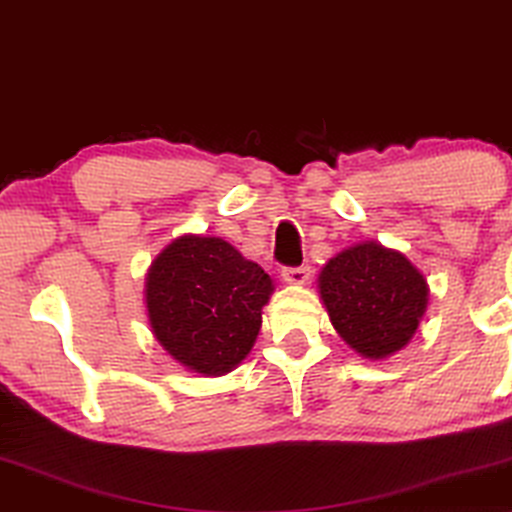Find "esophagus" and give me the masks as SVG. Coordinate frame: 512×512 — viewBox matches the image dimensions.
Wrapping results in <instances>:
<instances>
[{
    "label": "esophagus",
    "mask_w": 512,
    "mask_h": 512,
    "mask_svg": "<svg viewBox=\"0 0 512 512\" xmlns=\"http://www.w3.org/2000/svg\"><path fill=\"white\" fill-rule=\"evenodd\" d=\"M283 281L288 285H306L311 281V269L309 267H295V269H283L281 271Z\"/></svg>",
    "instance_id": "1"
}]
</instances>
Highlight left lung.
<instances>
[{
	"label": "left lung",
	"instance_id": "1",
	"mask_svg": "<svg viewBox=\"0 0 512 512\" xmlns=\"http://www.w3.org/2000/svg\"><path fill=\"white\" fill-rule=\"evenodd\" d=\"M318 295L351 351L384 360L417 335L431 288L405 252L379 241H360L323 264Z\"/></svg>",
	"mask_w": 512,
	"mask_h": 512
}]
</instances>
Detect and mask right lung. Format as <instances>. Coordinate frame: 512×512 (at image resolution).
Here are the masks:
<instances>
[{
  "label": "right lung",
  "mask_w": 512,
  "mask_h": 512,
  "mask_svg": "<svg viewBox=\"0 0 512 512\" xmlns=\"http://www.w3.org/2000/svg\"><path fill=\"white\" fill-rule=\"evenodd\" d=\"M276 283L217 236L182 234L145 276L149 330L185 370L222 377L248 358Z\"/></svg>",
  "instance_id": "1"
}]
</instances>
